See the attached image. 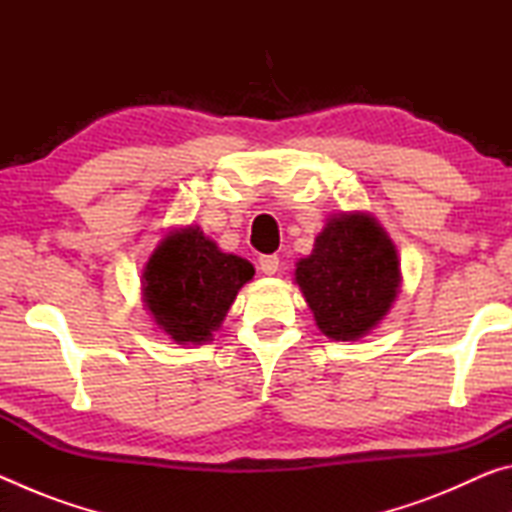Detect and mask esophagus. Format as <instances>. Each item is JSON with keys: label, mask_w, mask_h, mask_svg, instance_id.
Segmentation results:
<instances>
[{"label": "esophagus", "mask_w": 512, "mask_h": 512, "mask_svg": "<svg viewBox=\"0 0 512 512\" xmlns=\"http://www.w3.org/2000/svg\"><path fill=\"white\" fill-rule=\"evenodd\" d=\"M277 268H280V257H275V255L259 257V271H262L264 275H275Z\"/></svg>", "instance_id": "esophagus-1"}]
</instances>
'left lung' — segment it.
<instances>
[{
    "mask_svg": "<svg viewBox=\"0 0 512 512\" xmlns=\"http://www.w3.org/2000/svg\"><path fill=\"white\" fill-rule=\"evenodd\" d=\"M293 282L332 341H359L391 311L402 287L397 248L370 212L332 214Z\"/></svg>",
    "mask_w": 512,
    "mask_h": 512,
    "instance_id": "obj_1",
    "label": "left lung"
}]
</instances>
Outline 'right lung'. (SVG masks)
I'll return each instance as SVG.
<instances>
[{"instance_id":"add662e5","label":"right lung","mask_w":512,"mask_h":512,"mask_svg":"<svg viewBox=\"0 0 512 512\" xmlns=\"http://www.w3.org/2000/svg\"><path fill=\"white\" fill-rule=\"evenodd\" d=\"M248 259L223 253L201 230L183 225L164 235L142 271V300L155 327L178 345L214 341L239 289L253 280Z\"/></svg>"}]
</instances>
